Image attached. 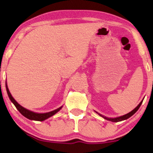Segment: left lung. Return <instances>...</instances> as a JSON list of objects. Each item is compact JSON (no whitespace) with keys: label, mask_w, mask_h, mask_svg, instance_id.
Segmentation results:
<instances>
[{"label":"left lung","mask_w":153,"mask_h":153,"mask_svg":"<svg viewBox=\"0 0 153 153\" xmlns=\"http://www.w3.org/2000/svg\"><path fill=\"white\" fill-rule=\"evenodd\" d=\"M142 103H143V101H141V102L140 103V104L138 105L136 107V108H134V110L131 111V112H129V113L127 114L124 115V116H122V117H117V118H107L106 117H103V116H101V114H99L100 116H101V117H103V118L105 119H107V120L108 121H111V122H121V121H123V120H125V119H127L128 118H129V117H131L133 114H134V113H136V111L139 109V108H140V106H141Z\"/></svg>","instance_id":"obj_1"}]
</instances>
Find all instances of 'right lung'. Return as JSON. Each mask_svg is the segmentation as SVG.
Here are the masks:
<instances>
[{
    "instance_id": "obj_1",
    "label": "right lung",
    "mask_w": 153,
    "mask_h": 153,
    "mask_svg": "<svg viewBox=\"0 0 153 153\" xmlns=\"http://www.w3.org/2000/svg\"><path fill=\"white\" fill-rule=\"evenodd\" d=\"M6 87L7 94H8V97H9V99H10V101H12V103H13V104H14V106H16V108L17 109L19 110V111L20 112V113L22 114L23 116H24V117H26V118H27V119H31V120L40 121V122H41V121L45 120V119H48L49 117H52V116H53L54 114H55L57 113V112H58L60 110L61 108H62V106L59 107V108H57V109L52 111L48 112V113H45V114L34 113V112L31 111L26 109L25 108H24V107H22V106H21V105H19V103L15 101V99H13V97H12L11 94H10L9 90H8V86H7L6 84Z\"/></svg>"
}]
</instances>
